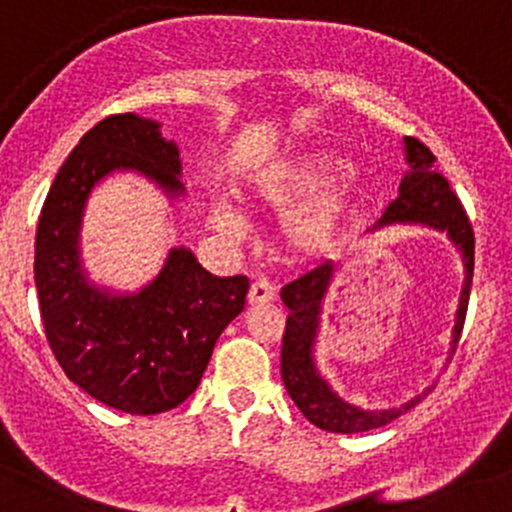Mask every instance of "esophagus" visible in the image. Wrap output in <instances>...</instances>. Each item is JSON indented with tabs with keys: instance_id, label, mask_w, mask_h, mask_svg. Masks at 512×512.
<instances>
[{
	"instance_id": "obj_1",
	"label": "esophagus",
	"mask_w": 512,
	"mask_h": 512,
	"mask_svg": "<svg viewBox=\"0 0 512 512\" xmlns=\"http://www.w3.org/2000/svg\"><path fill=\"white\" fill-rule=\"evenodd\" d=\"M273 286H268L266 281H254L249 288V305H261L271 303L273 300Z\"/></svg>"
}]
</instances>
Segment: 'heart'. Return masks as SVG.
Wrapping results in <instances>:
<instances>
[{
  "mask_svg": "<svg viewBox=\"0 0 512 512\" xmlns=\"http://www.w3.org/2000/svg\"><path fill=\"white\" fill-rule=\"evenodd\" d=\"M345 172L347 160L333 150L295 152L256 170L244 187V202L263 212H288L281 241L291 256H330L357 209L350 184L337 182ZM212 224L226 236L244 231L241 212L226 202L212 204Z\"/></svg>",
  "mask_w": 512,
  "mask_h": 512,
  "instance_id": "b5f03b06",
  "label": "heart"
}]
</instances>
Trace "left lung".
I'll return each mask as SVG.
<instances>
[{
	"mask_svg": "<svg viewBox=\"0 0 512 512\" xmlns=\"http://www.w3.org/2000/svg\"><path fill=\"white\" fill-rule=\"evenodd\" d=\"M402 145L407 172H404L402 184H399V197L389 204L382 219L367 229V234L392 229V226H426V229L446 234L453 249L461 254L463 286L461 295H458L456 318H453L451 350L449 357H446V362H449L453 350H456L458 337H461L463 320H466L476 241H473L471 221H468L446 177L439 175V165H436V157L431 155L429 147L416 138H404ZM335 271V263L325 261L323 266L313 268V271L300 276L298 281L288 283L281 291L283 305L288 308L286 333H283L281 347V377L295 407L303 412L310 424L323 431H333V434H360V431L387 426L389 421L407 414L431 392L434 384L426 387L421 394H414L409 402L389 409L357 407V404L347 402L345 397L335 392L330 379L320 372L318 357H315L320 325H323V305L330 286H333Z\"/></svg>",
	"mask_w": 512,
	"mask_h": 512,
	"instance_id": "1",
	"label": "left lung"
}]
</instances>
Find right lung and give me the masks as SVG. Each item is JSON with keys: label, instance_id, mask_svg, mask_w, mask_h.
<instances>
[{"label": "right lung", "instance_id": "right-lung-1", "mask_svg": "<svg viewBox=\"0 0 512 512\" xmlns=\"http://www.w3.org/2000/svg\"><path fill=\"white\" fill-rule=\"evenodd\" d=\"M162 125L110 115L61 165L36 229L34 281L46 340L73 384L125 414L175 409L202 382L226 325L244 310L249 278H219L187 246H172L138 291L100 286L83 266L88 199L115 172H135L182 202V160Z\"/></svg>", "mask_w": 512, "mask_h": 512}]
</instances>
